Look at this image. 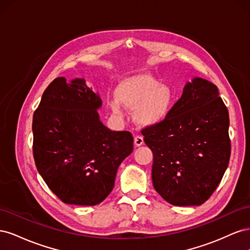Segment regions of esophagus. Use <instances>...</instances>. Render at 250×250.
<instances>
[{
    "instance_id": "1",
    "label": "esophagus",
    "mask_w": 250,
    "mask_h": 250,
    "mask_svg": "<svg viewBox=\"0 0 250 250\" xmlns=\"http://www.w3.org/2000/svg\"><path fill=\"white\" fill-rule=\"evenodd\" d=\"M143 144H144V139H143L142 135H135V137H134V145L137 147H140V146L143 145Z\"/></svg>"
}]
</instances>
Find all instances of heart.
Listing matches in <instances>:
<instances>
[{
    "mask_svg": "<svg viewBox=\"0 0 250 250\" xmlns=\"http://www.w3.org/2000/svg\"><path fill=\"white\" fill-rule=\"evenodd\" d=\"M116 100L108 101L116 115L122 113L121 105L133 110L134 121L143 127L161 124L168 117L173 104L170 87L161 84L148 73L134 75L121 81L115 89Z\"/></svg>",
    "mask_w": 250,
    "mask_h": 250,
    "instance_id": "1",
    "label": "heart"
}]
</instances>
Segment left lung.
I'll return each instance as SVG.
<instances>
[{"label":"left lung","mask_w":250,"mask_h":250,"mask_svg":"<svg viewBox=\"0 0 250 250\" xmlns=\"http://www.w3.org/2000/svg\"><path fill=\"white\" fill-rule=\"evenodd\" d=\"M229 117L218 88L195 77L161 124L142 130L153 152L152 183L173 206H200L214 193L230 157Z\"/></svg>","instance_id":"1"}]
</instances>
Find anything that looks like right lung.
Here are the masks:
<instances>
[{"instance_id":"right-lung-1","label":"right lung","mask_w":250,"mask_h":250,"mask_svg":"<svg viewBox=\"0 0 250 250\" xmlns=\"http://www.w3.org/2000/svg\"><path fill=\"white\" fill-rule=\"evenodd\" d=\"M102 100L85 80H53L33 115V156L44 183L64 203L96 206L112 191L119 166L132 152L129 131L99 118Z\"/></svg>"}]
</instances>
